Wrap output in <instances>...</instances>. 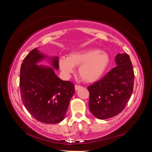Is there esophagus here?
<instances>
[{
  "instance_id": "1",
  "label": "esophagus",
  "mask_w": 152,
  "mask_h": 152,
  "mask_svg": "<svg viewBox=\"0 0 152 152\" xmlns=\"http://www.w3.org/2000/svg\"><path fill=\"white\" fill-rule=\"evenodd\" d=\"M81 88V86H78V85H75V91H78L80 88Z\"/></svg>"
}]
</instances>
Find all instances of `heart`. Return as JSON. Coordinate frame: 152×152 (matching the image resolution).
Returning <instances> with one entry per match:
<instances>
[{
	"instance_id": "heart-1",
	"label": "heart",
	"mask_w": 152,
	"mask_h": 152,
	"mask_svg": "<svg viewBox=\"0 0 152 152\" xmlns=\"http://www.w3.org/2000/svg\"><path fill=\"white\" fill-rule=\"evenodd\" d=\"M110 58L107 52L98 49L74 51L68 57L62 56L58 60L59 67L66 77L75 72L79 66L78 74L82 80L87 83L95 82L101 79L110 64Z\"/></svg>"
}]
</instances>
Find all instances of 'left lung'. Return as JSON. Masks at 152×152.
I'll list each match as a JSON object with an SVG mask.
<instances>
[{
	"label": "left lung",
	"mask_w": 152,
	"mask_h": 152,
	"mask_svg": "<svg viewBox=\"0 0 152 152\" xmlns=\"http://www.w3.org/2000/svg\"><path fill=\"white\" fill-rule=\"evenodd\" d=\"M116 66L103 78L88 87L89 109L99 119L116 116L125 109L132 96L134 72L127 53L115 56Z\"/></svg>",
	"instance_id": "1"
}]
</instances>
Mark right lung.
<instances>
[{"mask_svg": "<svg viewBox=\"0 0 152 152\" xmlns=\"http://www.w3.org/2000/svg\"><path fill=\"white\" fill-rule=\"evenodd\" d=\"M48 60L51 66L38 65ZM58 56H48L38 50L29 52L20 66V96L25 107L36 120L56 124L66 116L72 97L75 93L74 84L58 78Z\"/></svg>", "mask_w": 152, "mask_h": 152, "instance_id": "add662e5", "label": "right lung"}]
</instances>
